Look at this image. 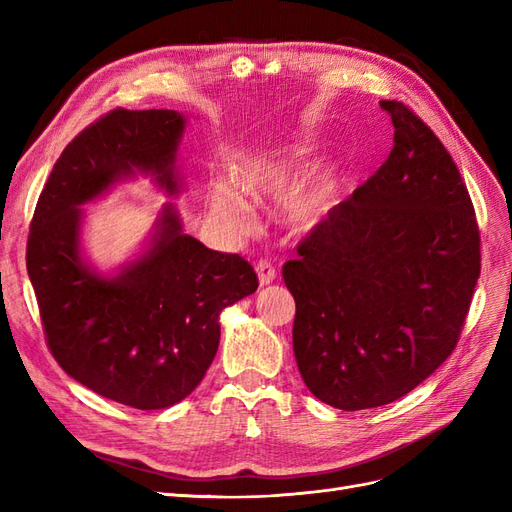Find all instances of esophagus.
Here are the masks:
<instances>
[{
  "instance_id": "obj_1",
  "label": "esophagus",
  "mask_w": 512,
  "mask_h": 512,
  "mask_svg": "<svg viewBox=\"0 0 512 512\" xmlns=\"http://www.w3.org/2000/svg\"><path fill=\"white\" fill-rule=\"evenodd\" d=\"M256 273H258L260 286H269V284L275 280L277 269L271 265L269 260H258V265H256Z\"/></svg>"
}]
</instances>
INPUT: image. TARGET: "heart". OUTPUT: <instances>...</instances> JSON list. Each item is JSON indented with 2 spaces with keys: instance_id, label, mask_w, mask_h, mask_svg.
<instances>
[{
  "instance_id": "heart-1",
  "label": "heart",
  "mask_w": 512,
  "mask_h": 512,
  "mask_svg": "<svg viewBox=\"0 0 512 512\" xmlns=\"http://www.w3.org/2000/svg\"><path fill=\"white\" fill-rule=\"evenodd\" d=\"M312 166V158L305 147L277 151L273 156L245 162L239 170V185L250 194H282L288 185ZM213 209L230 222L243 220V203L224 185L213 190ZM314 205H303L301 215H312Z\"/></svg>"
}]
</instances>
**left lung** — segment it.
<instances>
[{"label":"left lung","mask_w":512,"mask_h":512,"mask_svg":"<svg viewBox=\"0 0 512 512\" xmlns=\"http://www.w3.org/2000/svg\"><path fill=\"white\" fill-rule=\"evenodd\" d=\"M386 162L299 243L282 275L297 305L301 378L339 410L378 408L429 378L459 342L480 232L451 153L404 102Z\"/></svg>","instance_id":"left-lung-1"}]
</instances>
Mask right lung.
I'll return each mask as SVG.
<instances>
[{
  "mask_svg": "<svg viewBox=\"0 0 512 512\" xmlns=\"http://www.w3.org/2000/svg\"><path fill=\"white\" fill-rule=\"evenodd\" d=\"M185 119L177 111H115L87 126L61 153L38 198L27 237V273L55 361L94 393L136 410L188 397L220 346V314L256 292L239 254L183 235L173 205L151 247L113 277L81 256V205L134 173L168 194Z\"/></svg>",
  "mask_w": 512,
  "mask_h": 512,
  "instance_id": "right-lung-1",
  "label": "right lung"
}]
</instances>
